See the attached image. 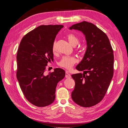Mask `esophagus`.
<instances>
[{"label": "esophagus", "instance_id": "obj_1", "mask_svg": "<svg viewBox=\"0 0 128 128\" xmlns=\"http://www.w3.org/2000/svg\"><path fill=\"white\" fill-rule=\"evenodd\" d=\"M66 77L67 78H70L71 77V75L70 73H69V71H66Z\"/></svg>", "mask_w": 128, "mask_h": 128}]
</instances>
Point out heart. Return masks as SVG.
Segmentation results:
<instances>
[{"instance_id":"1","label":"heart","mask_w":128,"mask_h":128,"mask_svg":"<svg viewBox=\"0 0 128 128\" xmlns=\"http://www.w3.org/2000/svg\"><path fill=\"white\" fill-rule=\"evenodd\" d=\"M68 41L70 44L73 46H76L79 42V40L76 36L73 34H69L67 36ZM53 52H55L56 50L55 43H54L52 47ZM77 62L76 58L73 56H64L62 58L60 61L59 62V66L64 67L66 69H70L74 66V64Z\"/></svg>"}]
</instances>
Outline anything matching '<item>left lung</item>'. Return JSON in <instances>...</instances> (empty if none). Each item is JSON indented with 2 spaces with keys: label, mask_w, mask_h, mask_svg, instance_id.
Segmentation results:
<instances>
[{
  "label": "left lung",
  "mask_w": 128,
  "mask_h": 128,
  "mask_svg": "<svg viewBox=\"0 0 128 128\" xmlns=\"http://www.w3.org/2000/svg\"><path fill=\"white\" fill-rule=\"evenodd\" d=\"M69 29L82 32L87 45L83 59L76 67L84 73L72 75L75 81L72 99L81 107H90L102 100L110 86L114 74L113 50L107 35L92 23L83 21Z\"/></svg>",
  "instance_id": "8db88e82"
}]
</instances>
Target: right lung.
Masks as SVG:
<instances>
[{"label": "right lung", "instance_id": "right-lung-1", "mask_svg": "<svg viewBox=\"0 0 128 128\" xmlns=\"http://www.w3.org/2000/svg\"><path fill=\"white\" fill-rule=\"evenodd\" d=\"M62 25H40L24 36L17 54V78L30 103L45 107L54 102L58 83L64 78V70L54 69L45 75L48 62L54 59L52 50Z\"/></svg>", "mask_w": 128, "mask_h": 128}]
</instances>
